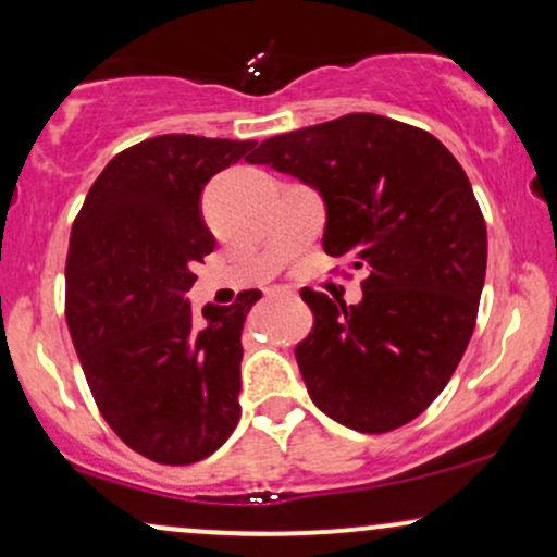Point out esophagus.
<instances>
[{
	"mask_svg": "<svg viewBox=\"0 0 557 557\" xmlns=\"http://www.w3.org/2000/svg\"><path fill=\"white\" fill-rule=\"evenodd\" d=\"M290 296H296L290 287H270V290H267V298H290Z\"/></svg>",
	"mask_w": 557,
	"mask_h": 557,
	"instance_id": "34e87169",
	"label": "esophagus"
}]
</instances>
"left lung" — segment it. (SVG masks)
<instances>
[{"label": "left lung", "instance_id": "8db88e82", "mask_svg": "<svg viewBox=\"0 0 557 557\" xmlns=\"http://www.w3.org/2000/svg\"><path fill=\"white\" fill-rule=\"evenodd\" d=\"M248 162L314 188L324 253L369 274L354 306L300 293L317 317L296 348L311 400L367 434L417 419L461 361L487 272L463 168L432 133L369 112L267 138Z\"/></svg>", "mask_w": 557, "mask_h": 557}]
</instances>
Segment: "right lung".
Instances as JSON below:
<instances>
[{"label": "right lung", "instance_id": "obj_1", "mask_svg": "<svg viewBox=\"0 0 557 557\" xmlns=\"http://www.w3.org/2000/svg\"><path fill=\"white\" fill-rule=\"evenodd\" d=\"M257 140L168 133L101 170L70 233L65 311L75 350L107 424L157 463L212 456L240 419L243 324L261 298L207 304L185 293L214 251L201 194Z\"/></svg>", "mask_w": 557, "mask_h": 557}]
</instances>
